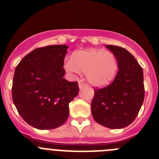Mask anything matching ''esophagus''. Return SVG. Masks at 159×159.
<instances>
[{
    "label": "esophagus",
    "instance_id": "34e87169",
    "mask_svg": "<svg viewBox=\"0 0 159 159\" xmlns=\"http://www.w3.org/2000/svg\"><path fill=\"white\" fill-rule=\"evenodd\" d=\"M84 87H87V85L85 84H83V83H79V88H80V89H82L83 88H84Z\"/></svg>",
    "mask_w": 159,
    "mask_h": 159
}]
</instances>
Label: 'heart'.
I'll return each mask as SVG.
<instances>
[{
    "instance_id": "obj_1",
    "label": "heart",
    "mask_w": 159,
    "mask_h": 159,
    "mask_svg": "<svg viewBox=\"0 0 159 159\" xmlns=\"http://www.w3.org/2000/svg\"><path fill=\"white\" fill-rule=\"evenodd\" d=\"M64 69L71 75L85 72L87 80L95 87H102L115 78L118 71L116 55L103 49L75 52L71 60L64 63Z\"/></svg>"
}]
</instances>
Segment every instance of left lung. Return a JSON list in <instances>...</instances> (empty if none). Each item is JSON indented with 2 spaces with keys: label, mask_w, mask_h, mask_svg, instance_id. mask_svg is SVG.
Masks as SVG:
<instances>
[{
  "label": "left lung",
  "mask_w": 159,
  "mask_h": 159,
  "mask_svg": "<svg viewBox=\"0 0 159 159\" xmlns=\"http://www.w3.org/2000/svg\"><path fill=\"white\" fill-rule=\"evenodd\" d=\"M116 55L118 73L113 82L95 90L92 114L95 122L110 129H121L134 121L144 100L143 71L127 49L106 45Z\"/></svg>",
  "instance_id": "obj_1"
}]
</instances>
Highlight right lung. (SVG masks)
<instances>
[{"mask_svg": "<svg viewBox=\"0 0 159 159\" xmlns=\"http://www.w3.org/2000/svg\"><path fill=\"white\" fill-rule=\"evenodd\" d=\"M68 46L49 45L26 55L16 66L12 81V101L28 124L50 130L64 124L69 102L79 93L77 82L64 78V60Z\"/></svg>", "mask_w": 159, "mask_h": 159, "instance_id": "add662e5", "label": "right lung"}]
</instances>
